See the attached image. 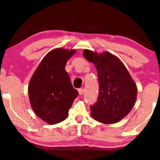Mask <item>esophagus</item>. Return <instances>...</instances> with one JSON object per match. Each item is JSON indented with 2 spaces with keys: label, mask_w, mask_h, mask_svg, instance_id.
<instances>
[{
  "label": "esophagus",
  "mask_w": 160,
  "mask_h": 160,
  "mask_svg": "<svg viewBox=\"0 0 160 160\" xmlns=\"http://www.w3.org/2000/svg\"><path fill=\"white\" fill-rule=\"evenodd\" d=\"M78 92H79V95H82L84 92V89H78Z\"/></svg>",
  "instance_id": "1"
}]
</instances>
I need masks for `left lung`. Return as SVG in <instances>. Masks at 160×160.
<instances>
[{
  "label": "left lung",
  "instance_id": "1",
  "mask_svg": "<svg viewBox=\"0 0 160 160\" xmlns=\"http://www.w3.org/2000/svg\"><path fill=\"white\" fill-rule=\"evenodd\" d=\"M83 57L94 64L98 72L99 95L96 103L90 107L92 117L102 123L120 122L136 101L135 81L120 58L111 53L85 49Z\"/></svg>",
  "mask_w": 160,
  "mask_h": 160
}]
</instances>
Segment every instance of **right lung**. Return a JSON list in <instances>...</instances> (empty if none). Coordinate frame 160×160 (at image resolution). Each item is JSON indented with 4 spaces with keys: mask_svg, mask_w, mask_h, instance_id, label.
<instances>
[{
    "mask_svg": "<svg viewBox=\"0 0 160 160\" xmlns=\"http://www.w3.org/2000/svg\"><path fill=\"white\" fill-rule=\"evenodd\" d=\"M75 49L56 48L40 62L29 81L31 106L42 120L53 125L65 120L78 92L73 88L65 67Z\"/></svg>",
    "mask_w": 160,
    "mask_h": 160,
    "instance_id": "obj_1",
    "label": "right lung"
}]
</instances>
